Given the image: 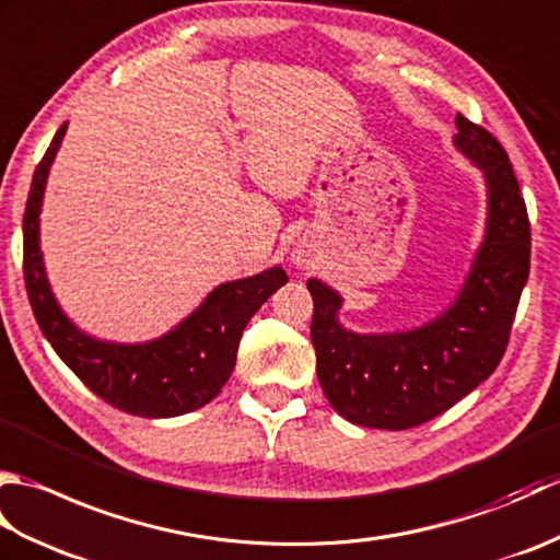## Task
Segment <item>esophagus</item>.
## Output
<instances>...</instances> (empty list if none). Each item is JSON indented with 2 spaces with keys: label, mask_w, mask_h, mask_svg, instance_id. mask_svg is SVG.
Here are the masks:
<instances>
[{
  "label": "esophagus",
  "mask_w": 560,
  "mask_h": 560,
  "mask_svg": "<svg viewBox=\"0 0 560 560\" xmlns=\"http://www.w3.org/2000/svg\"><path fill=\"white\" fill-rule=\"evenodd\" d=\"M299 265H305V259H301V255H299Z\"/></svg>",
  "instance_id": "1"
}]
</instances>
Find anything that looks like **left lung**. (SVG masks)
I'll return each mask as SVG.
<instances>
[{
    "mask_svg": "<svg viewBox=\"0 0 560 560\" xmlns=\"http://www.w3.org/2000/svg\"><path fill=\"white\" fill-rule=\"evenodd\" d=\"M455 147L483 171L486 235L467 281L433 323L395 335H355L339 325L341 295L307 279L317 380L343 419L407 431L447 411L501 363L529 277V217L505 149L457 113Z\"/></svg>",
    "mask_w": 560,
    "mask_h": 560,
    "instance_id": "1",
    "label": "left lung"
}]
</instances>
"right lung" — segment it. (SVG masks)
I'll list each match as a JSON object with an SVG mask.
<instances>
[{
	"instance_id": "add662e5",
	"label": "right lung",
	"mask_w": 560,
	"mask_h": 560,
	"mask_svg": "<svg viewBox=\"0 0 560 560\" xmlns=\"http://www.w3.org/2000/svg\"><path fill=\"white\" fill-rule=\"evenodd\" d=\"M65 132L67 125L57 129L35 168L23 213V279L38 327L81 383L115 409L144 419H171L205 407L231 377L249 317L289 281L287 271L271 267L221 283L168 335L147 343H110L83 335L57 305L40 253L45 180Z\"/></svg>"
}]
</instances>
